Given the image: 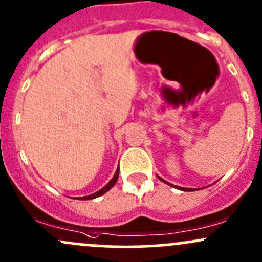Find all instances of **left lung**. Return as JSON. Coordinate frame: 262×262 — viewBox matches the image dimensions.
I'll list each match as a JSON object with an SVG mask.
<instances>
[{
  "label": "left lung",
  "instance_id": "8db88e82",
  "mask_svg": "<svg viewBox=\"0 0 262 262\" xmlns=\"http://www.w3.org/2000/svg\"><path fill=\"white\" fill-rule=\"evenodd\" d=\"M159 179H160V180H161V181H164V182H165V184L170 185V186H173V185H172V184H168V182H167V181H165V180H164V179H161V177H160V176H159ZM175 187L177 188V190H181V191H193V190H192V188H187V187H180V186H175Z\"/></svg>",
  "mask_w": 262,
  "mask_h": 262
}]
</instances>
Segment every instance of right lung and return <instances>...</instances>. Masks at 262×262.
<instances>
[{
	"instance_id": "add662e5",
	"label": "right lung",
	"mask_w": 262,
	"mask_h": 262,
	"mask_svg": "<svg viewBox=\"0 0 262 262\" xmlns=\"http://www.w3.org/2000/svg\"><path fill=\"white\" fill-rule=\"evenodd\" d=\"M119 171H120V168H117L116 172H115L114 177H112V179L108 181V184L106 185V186H103L102 188H101L100 191H97V192L92 193V195L83 196V198H81V199H82V200H92V199H96V198H98V196H101V195H103V193L107 192L108 190H111V188L115 186V184H116V182H117V179H119Z\"/></svg>"
}]
</instances>
